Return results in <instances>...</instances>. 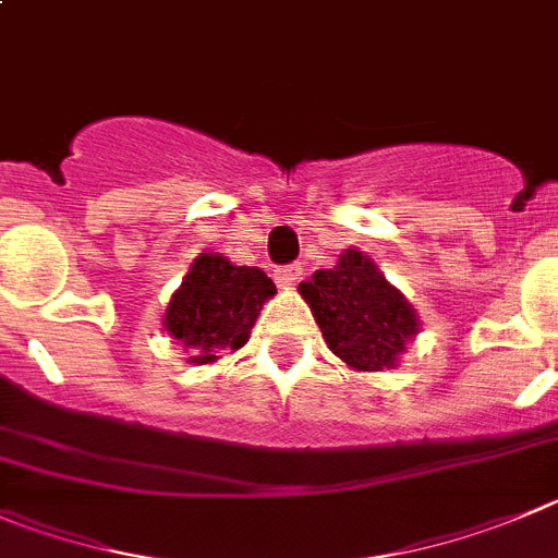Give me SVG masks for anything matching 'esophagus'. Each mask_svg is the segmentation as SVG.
Returning <instances> with one entry per match:
<instances>
[{
  "label": "esophagus",
  "instance_id": "obj_1",
  "mask_svg": "<svg viewBox=\"0 0 558 558\" xmlns=\"http://www.w3.org/2000/svg\"><path fill=\"white\" fill-rule=\"evenodd\" d=\"M300 272H303V269L296 267V264H289V267L283 269H275V280H278L280 289H291V286H296V280H300Z\"/></svg>",
  "mask_w": 558,
  "mask_h": 558
}]
</instances>
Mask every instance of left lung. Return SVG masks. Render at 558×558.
I'll use <instances>...</instances> for the list:
<instances>
[{
    "label": "left lung",
    "mask_w": 558,
    "mask_h": 558,
    "mask_svg": "<svg viewBox=\"0 0 558 558\" xmlns=\"http://www.w3.org/2000/svg\"><path fill=\"white\" fill-rule=\"evenodd\" d=\"M300 294L332 355L357 372L393 368L421 330L413 305L361 250H347L336 267L314 272Z\"/></svg>",
    "instance_id": "left-lung-1"
}]
</instances>
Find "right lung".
Instances as JSON below:
<instances>
[{
    "instance_id": "1",
    "label": "right lung",
    "mask_w": 558,
    "mask_h": 558,
    "mask_svg": "<svg viewBox=\"0 0 558 558\" xmlns=\"http://www.w3.org/2000/svg\"><path fill=\"white\" fill-rule=\"evenodd\" d=\"M275 283L258 267H233L226 255L201 253L170 296L165 330L203 366L244 347Z\"/></svg>"
}]
</instances>
